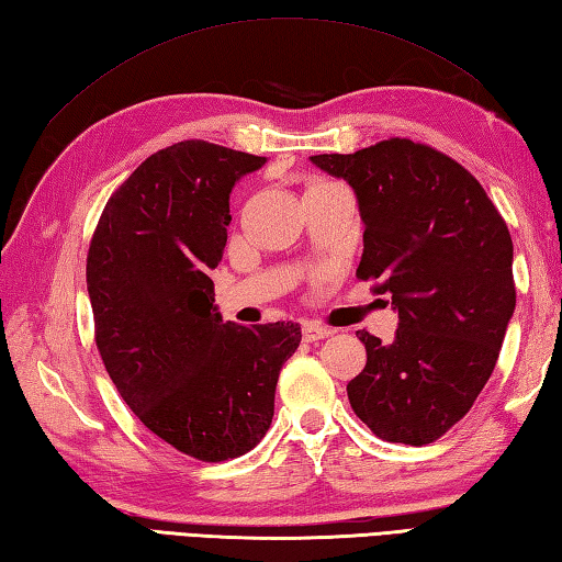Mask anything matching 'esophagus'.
I'll return each instance as SVG.
<instances>
[{"label": "esophagus", "mask_w": 562, "mask_h": 562, "mask_svg": "<svg viewBox=\"0 0 562 562\" xmlns=\"http://www.w3.org/2000/svg\"><path fill=\"white\" fill-rule=\"evenodd\" d=\"M331 334H334L331 328L318 326V324H312V322H306L302 326V338L306 340V344H314V340H324V338H328Z\"/></svg>", "instance_id": "obj_1"}]
</instances>
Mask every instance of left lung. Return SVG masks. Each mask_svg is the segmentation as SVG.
Masks as SVG:
<instances>
[{
  "instance_id": "obj_1",
  "label": "left lung",
  "mask_w": 562,
  "mask_h": 562,
  "mask_svg": "<svg viewBox=\"0 0 562 562\" xmlns=\"http://www.w3.org/2000/svg\"><path fill=\"white\" fill-rule=\"evenodd\" d=\"M316 168L353 187L360 280L392 294V344L358 331L368 362L348 382L358 419L382 441L426 446L470 412L497 366L516 306L509 228L482 184L443 153L409 138Z\"/></svg>"
}]
</instances>
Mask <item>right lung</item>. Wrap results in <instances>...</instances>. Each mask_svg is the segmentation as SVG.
<instances>
[{
  "mask_svg": "<svg viewBox=\"0 0 562 562\" xmlns=\"http://www.w3.org/2000/svg\"><path fill=\"white\" fill-rule=\"evenodd\" d=\"M266 158L206 140L153 153L109 196L87 252L94 338L109 378L165 443L204 463L260 443L300 324L224 322L209 270L228 194Z\"/></svg>",
  "mask_w": 562,
  "mask_h": 562,
  "instance_id": "right-lung-1",
  "label": "right lung"
}]
</instances>
